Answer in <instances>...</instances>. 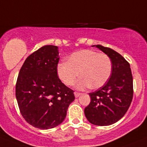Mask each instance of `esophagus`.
<instances>
[{"label": "esophagus", "mask_w": 147, "mask_h": 147, "mask_svg": "<svg viewBox=\"0 0 147 147\" xmlns=\"http://www.w3.org/2000/svg\"><path fill=\"white\" fill-rule=\"evenodd\" d=\"M81 93L78 92H74V95H75V98H78V96H80V95H81Z\"/></svg>", "instance_id": "obj_1"}]
</instances>
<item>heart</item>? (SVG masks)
<instances>
[{"mask_svg":"<svg viewBox=\"0 0 147 147\" xmlns=\"http://www.w3.org/2000/svg\"><path fill=\"white\" fill-rule=\"evenodd\" d=\"M112 69V61L109 56L92 49L74 52L67 62H61L57 66L58 77L66 86L73 85L80 72L82 78L75 84L78 89L89 86L92 89L101 87L109 80Z\"/></svg>","mask_w":147,"mask_h":147,"instance_id":"b5f03b06","label":"heart"}]
</instances>
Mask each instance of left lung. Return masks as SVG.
<instances>
[{"label": "left lung", "mask_w": 147, "mask_h": 147, "mask_svg": "<svg viewBox=\"0 0 147 147\" xmlns=\"http://www.w3.org/2000/svg\"><path fill=\"white\" fill-rule=\"evenodd\" d=\"M95 47L110 58L112 73L104 86L89 93L91 101L84 113L92 124L108 126L119 121L128 110L133 97V79L129 63L123 56L108 47Z\"/></svg>", "instance_id": "8db88e82"}]
</instances>
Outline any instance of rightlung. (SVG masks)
Instances as JSON below:
<instances>
[{
  "label": "right lung",
  "mask_w": 147,
  "mask_h": 147,
  "mask_svg": "<svg viewBox=\"0 0 147 147\" xmlns=\"http://www.w3.org/2000/svg\"><path fill=\"white\" fill-rule=\"evenodd\" d=\"M58 54L56 46L40 47L25 60L16 82L15 95L23 118L40 129L62 123L75 100L73 90L58 76Z\"/></svg>",
  "instance_id": "1"
}]
</instances>
